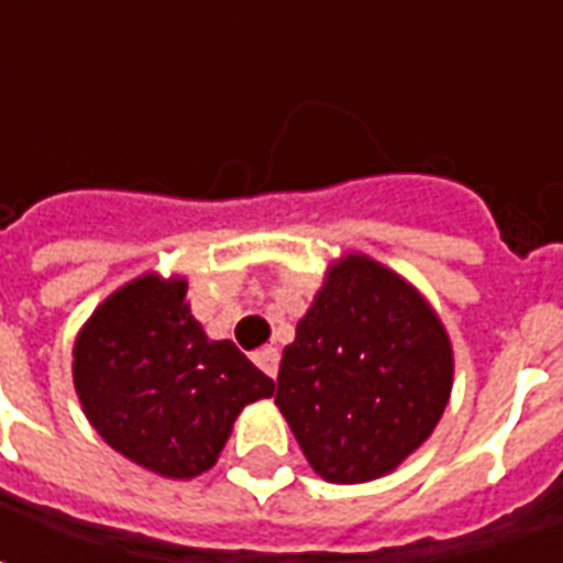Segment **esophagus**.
Returning a JSON list of instances; mask_svg holds the SVG:
<instances>
[{
  "label": "esophagus",
  "instance_id": "1",
  "mask_svg": "<svg viewBox=\"0 0 563 563\" xmlns=\"http://www.w3.org/2000/svg\"><path fill=\"white\" fill-rule=\"evenodd\" d=\"M253 362H256L268 377H277V371H280V353L274 350V346H265V350H258L256 355H253Z\"/></svg>",
  "mask_w": 563,
  "mask_h": 563
}]
</instances>
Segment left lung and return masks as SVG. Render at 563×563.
Returning a JSON list of instances; mask_svg holds the SVG:
<instances>
[{
	"label": "left lung",
	"instance_id": "left-lung-1",
	"mask_svg": "<svg viewBox=\"0 0 563 563\" xmlns=\"http://www.w3.org/2000/svg\"><path fill=\"white\" fill-rule=\"evenodd\" d=\"M449 389L452 350L434 310L398 274L346 256L283 350L274 401L319 476L365 483L424 443Z\"/></svg>",
	"mask_w": 563,
	"mask_h": 563
}]
</instances>
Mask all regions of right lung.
<instances>
[{"label": "right lung", "instance_id": "right-lung-1", "mask_svg": "<svg viewBox=\"0 0 563 563\" xmlns=\"http://www.w3.org/2000/svg\"><path fill=\"white\" fill-rule=\"evenodd\" d=\"M184 298V280L139 277L75 343V389L92 428L172 479L213 467L238 413L274 395V379L232 341H208Z\"/></svg>", "mask_w": 563, "mask_h": 563}]
</instances>
